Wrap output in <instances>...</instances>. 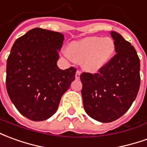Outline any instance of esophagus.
<instances>
[{"mask_svg": "<svg viewBox=\"0 0 147 147\" xmlns=\"http://www.w3.org/2000/svg\"><path fill=\"white\" fill-rule=\"evenodd\" d=\"M80 75H81V72L79 71V70H77L75 74V78L77 79V80H79V79H80Z\"/></svg>", "mask_w": 147, "mask_h": 147, "instance_id": "34e87169", "label": "esophagus"}]
</instances>
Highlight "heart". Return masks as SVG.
<instances>
[{"label": "heart", "instance_id": "heart-1", "mask_svg": "<svg viewBox=\"0 0 147 147\" xmlns=\"http://www.w3.org/2000/svg\"><path fill=\"white\" fill-rule=\"evenodd\" d=\"M115 51V44L109 37L92 36L70 42L65 55L90 73H96L108 65Z\"/></svg>", "mask_w": 147, "mask_h": 147}]
</instances>
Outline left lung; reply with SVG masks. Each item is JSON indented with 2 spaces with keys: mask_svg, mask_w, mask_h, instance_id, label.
Masks as SVG:
<instances>
[{
  "mask_svg": "<svg viewBox=\"0 0 147 147\" xmlns=\"http://www.w3.org/2000/svg\"><path fill=\"white\" fill-rule=\"evenodd\" d=\"M115 55L98 74L82 73V96L86 113L101 123L121 117L131 106L140 86V60L135 47L111 32Z\"/></svg>",
  "mask_w": 147,
  "mask_h": 147,
  "instance_id": "obj_1",
  "label": "left lung"
}]
</instances>
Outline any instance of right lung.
Segmentation results:
<instances>
[{"instance_id": "add662e5", "label": "right lung", "mask_w": 147, "mask_h": 147, "mask_svg": "<svg viewBox=\"0 0 147 147\" xmlns=\"http://www.w3.org/2000/svg\"><path fill=\"white\" fill-rule=\"evenodd\" d=\"M64 35L35 28L17 38L7 60L6 88L12 104L26 118L43 121L57 112L77 69L57 65Z\"/></svg>"}]
</instances>
